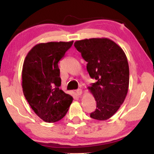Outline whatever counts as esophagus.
I'll use <instances>...</instances> for the list:
<instances>
[{
	"label": "esophagus",
	"instance_id": "34e87169",
	"mask_svg": "<svg viewBox=\"0 0 154 154\" xmlns=\"http://www.w3.org/2000/svg\"><path fill=\"white\" fill-rule=\"evenodd\" d=\"M75 93H76V94L77 96H81V95H82V90L81 89H77V90H75Z\"/></svg>",
	"mask_w": 154,
	"mask_h": 154
}]
</instances>
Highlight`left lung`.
Segmentation results:
<instances>
[{"label": "left lung", "instance_id": "left-lung-1", "mask_svg": "<svg viewBox=\"0 0 154 154\" xmlns=\"http://www.w3.org/2000/svg\"><path fill=\"white\" fill-rule=\"evenodd\" d=\"M74 46L88 62L87 71L96 82L88 87L96 102L90 117L106 120L124 103L129 86V66L120 47L107 38L75 41Z\"/></svg>", "mask_w": 154, "mask_h": 154}]
</instances>
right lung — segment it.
I'll list each match as a JSON object with an SVG mask.
<instances>
[{"instance_id": "right-lung-1", "label": "right lung", "mask_w": 154, "mask_h": 154, "mask_svg": "<svg viewBox=\"0 0 154 154\" xmlns=\"http://www.w3.org/2000/svg\"><path fill=\"white\" fill-rule=\"evenodd\" d=\"M72 43L73 41L37 44L28 52L23 64L24 95L34 112L49 123L63 118L73 99L60 89L58 68V62Z\"/></svg>"}]
</instances>
